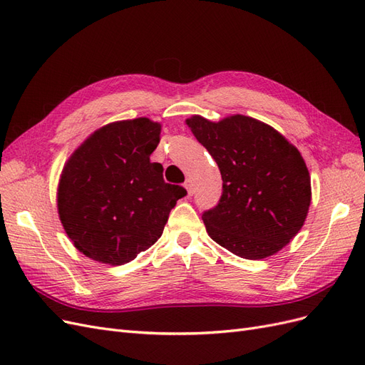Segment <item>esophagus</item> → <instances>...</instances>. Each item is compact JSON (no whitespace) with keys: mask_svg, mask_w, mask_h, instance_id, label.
I'll use <instances>...</instances> for the list:
<instances>
[{"mask_svg":"<svg viewBox=\"0 0 365 365\" xmlns=\"http://www.w3.org/2000/svg\"><path fill=\"white\" fill-rule=\"evenodd\" d=\"M184 187H185V189H187V192H189V195H190V196L195 193V189H193V182H192V180H185V182H184Z\"/></svg>","mask_w":365,"mask_h":365,"instance_id":"1","label":"esophagus"}]
</instances>
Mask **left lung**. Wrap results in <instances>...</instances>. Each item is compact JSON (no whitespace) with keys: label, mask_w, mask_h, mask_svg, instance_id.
<instances>
[{"label":"left lung","mask_w":365,"mask_h":365,"mask_svg":"<svg viewBox=\"0 0 365 365\" xmlns=\"http://www.w3.org/2000/svg\"><path fill=\"white\" fill-rule=\"evenodd\" d=\"M222 175V196L202 215L208 236L239 257L279 252L302 230L311 205V176L295 146L256 118L231 115L217 123L185 120Z\"/></svg>","instance_id":"8db88e82"}]
</instances>
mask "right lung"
Returning <instances> with one entry per match:
<instances>
[{"label":"right lung","mask_w":365,"mask_h":365,"mask_svg":"<svg viewBox=\"0 0 365 365\" xmlns=\"http://www.w3.org/2000/svg\"><path fill=\"white\" fill-rule=\"evenodd\" d=\"M161 125L146 117L109 123L65 163L58 210L65 233L86 257L123 264L161 237L170 210L187 195L150 163Z\"/></svg>","instance_id":"obj_1"}]
</instances>
